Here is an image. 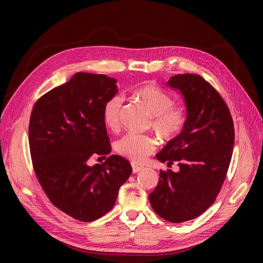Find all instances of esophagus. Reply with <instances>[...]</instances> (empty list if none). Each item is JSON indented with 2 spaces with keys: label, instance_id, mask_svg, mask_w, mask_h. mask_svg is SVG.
Instances as JSON below:
<instances>
[{
  "label": "esophagus",
  "instance_id": "1",
  "mask_svg": "<svg viewBox=\"0 0 263 263\" xmlns=\"http://www.w3.org/2000/svg\"><path fill=\"white\" fill-rule=\"evenodd\" d=\"M132 166H133V172L134 173H137V172H139V171H141L142 169H144L141 165H138L136 163H132Z\"/></svg>",
  "mask_w": 263,
  "mask_h": 263
}]
</instances>
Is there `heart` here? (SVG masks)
<instances>
[{
    "instance_id": "b5f03b06",
    "label": "heart",
    "mask_w": 263,
    "mask_h": 263,
    "mask_svg": "<svg viewBox=\"0 0 263 263\" xmlns=\"http://www.w3.org/2000/svg\"><path fill=\"white\" fill-rule=\"evenodd\" d=\"M134 98L144 106L151 117V127L163 139H171L181 132L186 121L185 108L174 105L173 99L160 87L153 83L138 86L133 93ZM123 105V98L114 95L103 108V122L109 130L119 128V112ZM158 140L153 135L127 134L115 142L117 153L130 161L141 163L154 153Z\"/></svg>"
}]
</instances>
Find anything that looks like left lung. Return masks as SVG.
Listing matches in <instances>:
<instances>
[{
    "mask_svg": "<svg viewBox=\"0 0 263 263\" xmlns=\"http://www.w3.org/2000/svg\"><path fill=\"white\" fill-rule=\"evenodd\" d=\"M168 86L183 95L186 121L156 158L169 166L177 162L180 170H160L149 201L161 218L183 222L200 216L214 203L232 160L235 129L226 103L201 76H173Z\"/></svg>",
    "mask_w": 263,
    "mask_h": 263,
    "instance_id": "1",
    "label": "left lung"
}]
</instances>
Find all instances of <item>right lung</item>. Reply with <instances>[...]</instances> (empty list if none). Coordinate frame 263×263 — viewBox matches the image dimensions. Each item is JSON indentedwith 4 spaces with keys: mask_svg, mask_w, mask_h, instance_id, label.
Segmentation results:
<instances>
[{
    "mask_svg": "<svg viewBox=\"0 0 263 263\" xmlns=\"http://www.w3.org/2000/svg\"><path fill=\"white\" fill-rule=\"evenodd\" d=\"M117 91L113 78L78 72L43 95L30 115L28 140L37 179L55 208L78 220L89 222L112 210L133 171L117 155L89 164L92 156L112 151L103 108Z\"/></svg>",
    "mask_w": 263,
    "mask_h": 263,
    "instance_id": "1",
    "label": "right lung"
}]
</instances>
